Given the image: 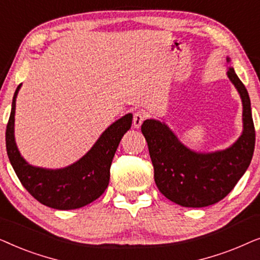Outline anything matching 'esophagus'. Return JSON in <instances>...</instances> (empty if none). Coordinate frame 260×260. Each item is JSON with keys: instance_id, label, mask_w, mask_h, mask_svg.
Wrapping results in <instances>:
<instances>
[{"instance_id": "1", "label": "esophagus", "mask_w": 260, "mask_h": 260, "mask_svg": "<svg viewBox=\"0 0 260 260\" xmlns=\"http://www.w3.org/2000/svg\"><path fill=\"white\" fill-rule=\"evenodd\" d=\"M144 119H145V113L142 112V111H137L134 115V119H133L134 126L136 127V129H138V127H141L142 123H143Z\"/></svg>"}]
</instances>
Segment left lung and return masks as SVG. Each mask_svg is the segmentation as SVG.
<instances>
[{"instance_id":"1","label":"left lung","mask_w":260,"mask_h":260,"mask_svg":"<svg viewBox=\"0 0 260 260\" xmlns=\"http://www.w3.org/2000/svg\"><path fill=\"white\" fill-rule=\"evenodd\" d=\"M226 60L231 62L230 58ZM227 77L243 103V133L231 147L198 152L186 147L166 123L147 119L142 124L156 186L167 199L182 207H207L222 200L246 172L253 156L255 131L248 92L233 67H229Z\"/></svg>"}]
</instances>
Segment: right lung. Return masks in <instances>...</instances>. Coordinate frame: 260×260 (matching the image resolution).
<instances>
[{"label":"right lung","mask_w":260,"mask_h":260,"mask_svg":"<svg viewBox=\"0 0 260 260\" xmlns=\"http://www.w3.org/2000/svg\"><path fill=\"white\" fill-rule=\"evenodd\" d=\"M21 85L14 93L6 130L7 154L20 182L39 202L54 209H77L97 200L109 186L112 158L124 134L131 127L133 113L113 122L93 147L72 165L59 169L35 167L21 156L14 135L16 97Z\"/></svg>","instance_id":"add662e5"}]
</instances>
